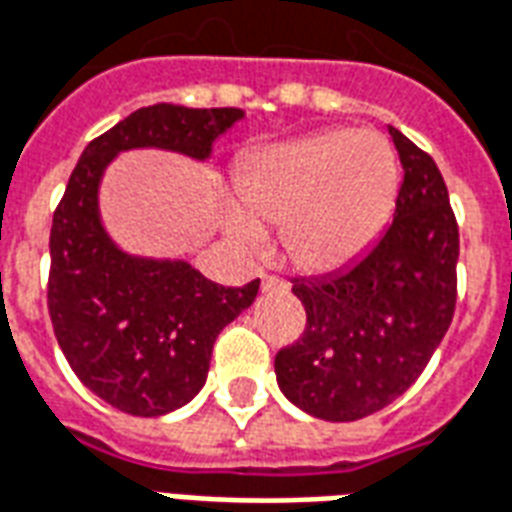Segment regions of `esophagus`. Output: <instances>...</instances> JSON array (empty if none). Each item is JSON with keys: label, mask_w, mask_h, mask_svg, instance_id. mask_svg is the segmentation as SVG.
<instances>
[{"label": "esophagus", "mask_w": 512, "mask_h": 512, "mask_svg": "<svg viewBox=\"0 0 512 512\" xmlns=\"http://www.w3.org/2000/svg\"><path fill=\"white\" fill-rule=\"evenodd\" d=\"M263 290H279V293H285L287 282L282 279V276L263 274Z\"/></svg>", "instance_id": "34e87169"}]
</instances>
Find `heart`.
<instances>
[{
  "instance_id": "heart-1",
  "label": "heart",
  "mask_w": 512,
  "mask_h": 512,
  "mask_svg": "<svg viewBox=\"0 0 512 512\" xmlns=\"http://www.w3.org/2000/svg\"><path fill=\"white\" fill-rule=\"evenodd\" d=\"M399 192L391 143L372 130H331L252 154L236 179L230 233L260 244L282 222L285 257L306 274L352 266L380 236Z\"/></svg>"
}]
</instances>
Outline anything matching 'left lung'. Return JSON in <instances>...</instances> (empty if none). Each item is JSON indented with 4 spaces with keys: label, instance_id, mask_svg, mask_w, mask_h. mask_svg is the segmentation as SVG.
I'll return each mask as SVG.
<instances>
[{
    "label": "left lung",
    "instance_id": "8db88e82",
    "mask_svg": "<svg viewBox=\"0 0 512 512\" xmlns=\"http://www.w3.org/2000/svg\"><path fill=\"white\" fill-rule=\"evenodd\" d=\"M399 151L396 214L352 268L295 279L301 339L276 352L279 388L323 420H358L418 380L456 312L458 225L437 162L388 127Z\"/></svg>",
    "mask_w": 512,
    "mask_h": 512
}]
</instances>
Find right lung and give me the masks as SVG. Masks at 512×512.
<instances>
[{"mask_svg":"<svg viewBox=\"0 0 512 512\" xmlns=\"http://www.w3.org/2000/svg\"><path fill=\"white\" fill-rule=\"evenodd\" d=\"M241 108L157 102L83 149L51 225L48 314L75 377L140 418L179 410L203 388L219 331L252 306L260 279L222 287L187 263L119 252L97 217V184L113 154L160 146L206 160Z\"/></svg>","mask_w":512,"mask_h":512,"instance_id":"right-lung-1","label":"right lung"}]
</instances>
